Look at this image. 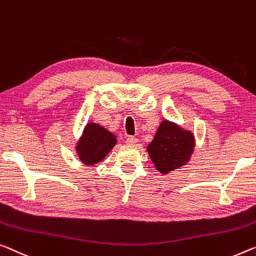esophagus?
I'll return each mask as SVG.
<instances>
[{
	"label": "esophagus",
	"mask_w": 256,
	"mask_h": 256,
	"mask_svg": "<svg viewBox=\"0 0 256 256\" xmlns=\"http://www.w3.org/2000/svg\"><path fill=\"white\" fill-rule=\"evenodd\" d=\"M126 142L128 144H138V138H136V136H128L126 139Z\"/></svg>",
	"instance_id": "1"
}]
</instances>
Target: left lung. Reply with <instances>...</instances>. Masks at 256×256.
Segmentation results:
<instances>
[{
    "label": "left lung",
    "mask_w": 256,
    "mask_h": 256,
    "mask_svg": "<svg viewBox=\"0 0 256 256\" xmlns=\"http://www.w3.org/2000/svg\"><path fill=\"white\" fill-rule=\"evenodd\" d=\"M193 150L192 133L168 120L162 122L154 140L147 147L152 163L161 174H169L188 163Z\"/></svg>",
    "instance_id": "obj_1"
}]
</instances>
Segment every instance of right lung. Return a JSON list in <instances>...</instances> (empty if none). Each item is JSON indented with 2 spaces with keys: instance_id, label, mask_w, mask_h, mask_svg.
Segmentation results:
<instances>
[{
  "instance_id": "right-lung-1",
  "label": "right lung",
  "mask_w": 256,
  "mask_h": 256,
  "mask_svg": "<svg viewBox=\"0 0 256 256\" xmlns=\"http://www.w3.org/2000/svg\"><path fill=\"white\" fill-rule=\"evenodd\" d=\"M116 144V136L100 125L90 123L77 144L80 161L85 164H96L112 150Z\"/></svg>"
}]
</instances>
